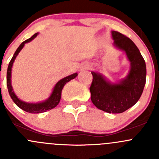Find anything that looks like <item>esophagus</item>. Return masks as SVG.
I'll return each mask as SVG.
<instances>
[{"mask_svg":"<svg viewBox=\"0 0 159 159\" xmlns=\"http://www.w3.org/2000/svg\"><path fill=\"white\" fill-rule=\"evenodd\" d=\"M90 65H84L82 67H81V70H87V69H90Z\"/></svg>","mask_w":159,"mask_h":159,"instance_id":"obj_1","label":"esophagus"}]
</instances>
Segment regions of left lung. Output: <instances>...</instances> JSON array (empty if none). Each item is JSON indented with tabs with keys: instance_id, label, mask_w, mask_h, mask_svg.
I'll list each match as a JSON object with an SVG mask.
<instances>
[{
	"instance_id": "left-lung-1",
	"label": "left lung",
	"mask_w": 159,
	"mask_h": 159,
	"mask_svg": "<svg viewBox=\"0 0 159 159\" xmlns=\"http://www.w3.org/2000/svg\"><path fill=\"white\" fill-rule=\"evenodd\" d=\"M113 45L124 51L130 63V69L124 78L112 82L102 73L91 71L90 87L92 103L108 113H122L132 107L140 98L146 81V65L134 43L118 31L112 30Z\"/></svg>"
}]
</instances>
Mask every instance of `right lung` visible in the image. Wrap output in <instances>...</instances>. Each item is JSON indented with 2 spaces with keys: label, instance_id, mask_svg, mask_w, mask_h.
<instances>
[{
  "label": "right lung",
  "instance_id": "add662e5",
  "mask_svg": "<svg viewBox=\"0 0 159 159\" xmlns=\"http://www.w3.org/2000/svg\"><path fill=\"white\" fill-rule=\"evenodd\" d=\"M38 33L34 34L31 38H28V40H26V41H25L24 42H22L21 44H20V46H19V47L17 48V49L16 50L13 57L11 58L7 71V89H8L9 94H10L11 98H12L13 102H14L19 108H21L22 110L32 114L43 113V112H45L47 111L51 110L52 108H55V107L58 105L59 102H60L61 98V91L62 89H63L64 86L66 84V83L70 81V80L74 79V78H75L78 76V73H74L72 74V75H68V76L65 77V78H62L60 81H57V82L56 83L55 85H54V89L52 90V92H51V95H50L46 100L43 101V102H37V103H31V102H24V101L20 100V98H17V96L16 95L14 90H13L12 84H11V70H12L13 64H14L17 54L20 53V51H21L22 48H23L25 44H26V43L30 42L32 40L34 39V38L38 36Z\"/></svg>",
  "mask_w": 159,
  "mask_h": 159
}]
</instances>
